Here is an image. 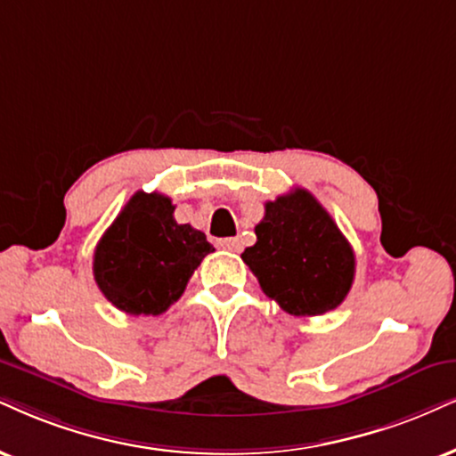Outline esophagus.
Returning a JSON list of instances; mask_svg holds the SVG:
<instances>
[{"instance_id": "1", "label": "esophagus", "mask_w": 456, "mask_h": 456, "mask_svg": "<svg viewBox=\"0 0 456 456\" xmlns=\"http://www.w3.org/2000/svg\"><path fill=\"white\" fill-rule=\"evenodd\" d=\"M217 247H222V249H228V251H239L240 240L239 239H219Z\"/></svg>"}]
</instances>
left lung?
Wrapping results in <instances>:
<instances>
[{"label":"left lung","instance_id":"obj_1","mask_svg":"<svg viewBox=\"0 0 456 456\" xmlns=\"http://www.w3.org/2000/svg\"><path fill=\"white\" fill-rule=\"evenodd\" d=\"M256 237L240 257L285 313L314 317L345 300L355 277V254L308 190L268 200Z\"/></svg>","mask_w":456,"mask_h":456}]
</instances>
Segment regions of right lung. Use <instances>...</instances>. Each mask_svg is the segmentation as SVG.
I'll use <instances>...</instances> for the list:
<instances>
[{"label":"right lung","instance_id":"add662e5","mask_svg":"<svg viewBox=\"0 0 456 456\" xmlns=\"http://www.w3.org/2000/svg\"><path fill=\"white\" fill-rule=\"evenodd\" d=\"M175 205L159 192H134L94 249L93 273L103 296L128 314H160L179 300L213 245L177 224Z\"/></svg>","mask_w":456,"mask_h":456}]
</instances>
